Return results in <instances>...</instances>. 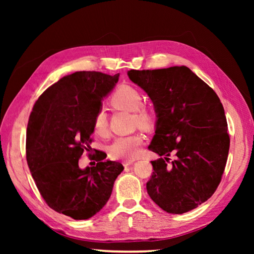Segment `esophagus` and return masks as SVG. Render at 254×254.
I'll use <instances>...</instances> for the list:
<instances>
[{"mask_svg": "<svg viewBox=\"0 0 254 254\" xmlns=\"http://www.w3.org/2000/svg\"><path fill=\"white\" fill-rule=\"evenodd\" d=\"M133 162H134V160H128V161H124V162H123V165H124V166L126 167V166L131 165Z\"/></svg>", "mask_w": 254, "mask_h": 254, "instance_id": "esophagus-1", "label": "esophagus"}]
</instances>
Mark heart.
<instances>
[{"mask_svg":"<svg viewBox=\"0 0 254 254\" xmlns=\"http://www.w3.org/2000/svg\"><path fill=\"white\" fill-rule=\"evenodd\" d=\"M142 94L136 89L130 86H122L111 97V105L117 109L133 112L134 122L141 127H148L151 124V113L145 108H140L142 105ZM93 130L99 136L108 134V121L103 109H99L93 118ZM144 137L136 132L125 136H119L110 145V157L115 160H133L140 151Z\"/></svg>","mask_w":254,"mask_h":254,"instance_id":"b5f03b06","label":"heart"}]
</instances>
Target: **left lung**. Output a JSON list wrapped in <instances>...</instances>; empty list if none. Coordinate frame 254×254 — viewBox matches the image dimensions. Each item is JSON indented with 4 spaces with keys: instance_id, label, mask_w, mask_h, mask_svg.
Here are the masks:
<instances>
[{
    "instance_id": "8db88e82",
    "label": "left lung",
    "mask_w": 254,
    "mask_h": 254,
    "mask_svg": "<svg viewBox=\"0 0 254 254\" xmlns=\"http://www.w3.org/2000/svg\"><path fill=\"white\" fill-rule=\"evenodd\" d=\"M127 74L147 93L157 114L148 149L160 158L151 161L147 193L167 213L191 211L214 194L226 167L230 137L220 99L184 65ZM171 155L175 159L167 166Z\"/></svg>"
}]
</instances>
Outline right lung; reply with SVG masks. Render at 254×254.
Instances as JSON below:
<instances>
[{
    "label": "right lung",
    "mask_w": 254,
    "mask_h": 254,
    "mask_svg": "<svg viewBox=\"0 0 254 254\" xmlns=\"http://www.w3.org/2000/svg\"><path fill=\"white\" fill-rule=\"evenodd\" d=\"M119 76L94 71L66 75L43 92L29 115L30 174L51 209L76 220L89 219L103 209L124 170L120 162L105 160L103 151L95 156V166L78 165L82 152L91 149L94 115Z\"/></svg>",
    "instance_id": "1"
}]
</instances>
